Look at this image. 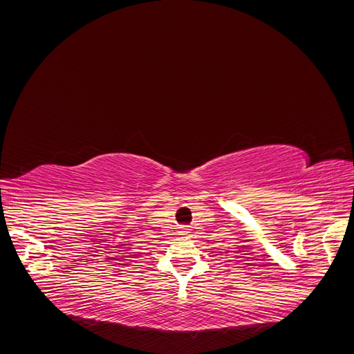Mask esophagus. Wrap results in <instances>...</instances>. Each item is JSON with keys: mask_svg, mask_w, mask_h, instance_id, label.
Wrapping results in <instances>:
<instances>
[{"mask_svg": "<svg viewBox=\"0 0 354 354\" xmlns=\"http://www.w3.org/2000/svg\"><path fill=\"white\" fill-rule=\"evenodd\" d=\"M187 230H189L187 227H181V232H183V233H187Z\"/></svg>", "mask_w": 354, "mask_h": 354, "instance_id": "obj_1", "label": "esophagus"}]
</instances>
